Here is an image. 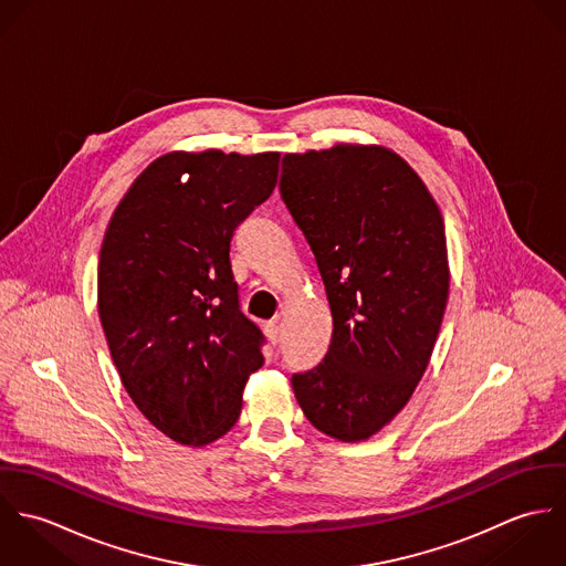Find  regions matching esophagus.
Returning <instances> with one entry per match:
<instances>
[{
    "label": "esophagus",
    "instance_id": "34e87169",
    "mask_svg": "<svg viewBox=\"0 0 566 566\" xmlns=\"http://www.w3.org/2000/svg\"><path fill=\"white\" fill-rule=\"evenodd\" d=\"M265 335L276 344L281 337V318H274L270 323H265Z\"/></svg>",
    "mask_w": 566,
    "mask_h": 566
}]
</instances>
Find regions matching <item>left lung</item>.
I'll use <instances>...</instances> for the list:
<instances>
[{"label": "left lung", "instance_id": "obj_1", "mask_svg": "<svg viewBox=\"0 0 566 566\" xmlns=\"http://www.w3.org/2000/svg\"><path fill=\"white\" fill-rule=\"evenodd\" d=\"M281 196L331 307V344L292 377L307 420L339 442L379 433L422 379L449 298L442 213L395 150L335 144L283 157Z\"/></svg>", "mask_w": 566, "mask_h": 566}]
</instances>
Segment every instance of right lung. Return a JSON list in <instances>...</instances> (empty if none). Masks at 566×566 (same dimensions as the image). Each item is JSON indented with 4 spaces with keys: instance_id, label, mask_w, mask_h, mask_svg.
<instances>
[{
    "instance_id": "right-lung-1",
    "label": "right lung",
    "mask_w": 566,
    "mask_h": 566,
    "mask_svg": "<svg viewBox=\"0 0 566 566\" xmlns=\"http://www.w3.org/2000/svg\"><path fill=\"white\" fill-rule=\"evenodd\" d=\"M279 153H167L115 207L97 263V312L137 409L169 440L205 447L240 418L263 366L240 312L231 238L272 193Z\"/></svg>"
}]
</instances>
